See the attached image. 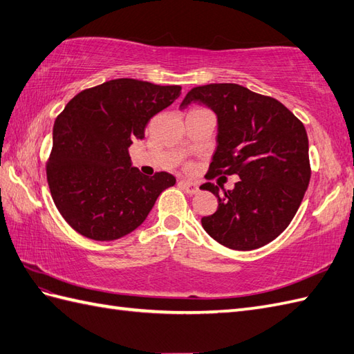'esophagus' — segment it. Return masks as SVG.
<instances>
[{
  "instance_id": "obj_1",
  "label": "esophagus",
  "mask_w": 354,
  "mask_h": 354,
  "mask_svg": "<svg viewBox=\"0 0 354 354\" xmlns=\"http://www.w3.org/2000/svg\"><path fill=\"white\" fill-rule=\"evenodd\" d=\"M178 185L182 186L189 195H195L198 191H200V187H198V185H196V183H194V182H187V180H182V182H180Z\"/></svg>"
}]
</instances>
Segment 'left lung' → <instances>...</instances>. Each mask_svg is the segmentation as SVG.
<instances>
[{
    "label": "left lung",
    "mask_w": 354,
    "mask_h": 354,
    "mask_svg": "<svg viewBox=\"0 0 354 354\" xmlns=\"http://www.w3.org/2000/svg\"><path fill=\"white\" fill-rule=\"evenodd\" d=\"M191 103L218 117V147L205 177H240L222 196L214 183L201 186L218 198V210L201 219L203 228L236 251L270 243L295 218L311 178L304 123L277 99L237 84L195 87L180 108Z\"/></svg>",
    "instance_id": "1"
}]
</instances>
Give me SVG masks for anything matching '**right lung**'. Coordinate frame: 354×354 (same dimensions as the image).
I'll list each match as a JSON object with an SVG mask.
<instances>
[{"instance_id":"obj_1","label":"right lung","mask_w":354,"mask_h":354,"mask_svg":"<svg viewBox=\"0 0 354 354\" xmlns=\"http://www.w3.org/2000/svg\"><path fill=\"white\" fill-rule=\"evenodd\" d=\"M180 93V85L120 77L67 103L54 123L46 176L58 212L75 231L99 242L124 237L176 185L168 172L141 174L132 167L129 147Z\"/></svg>"}]
</instances>
